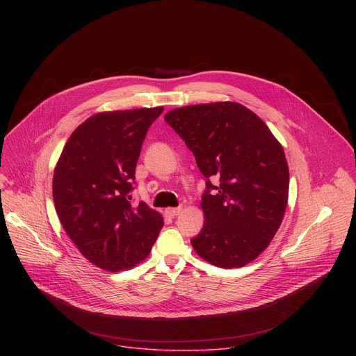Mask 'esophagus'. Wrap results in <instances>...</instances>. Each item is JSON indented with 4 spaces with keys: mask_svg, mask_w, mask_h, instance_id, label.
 I'll list each match as a JSON object with an SVG mask.
<instances>
[{
    "mask_svg": "<svg viewBox=\"0 0 356 356\" xmlns=\"http://www.w3.org/2000/svg\"><path fill=\"white\" fill-rule=\"evenodd\" d=\"M180 211H181L180 207H177V209H166V214H168L169 217H176V216L180 214Z\"/></svg>",
    "mask_w": 356,
    "mask_h": 356,
    "instance_id": "obj_1",
    "label": "esophagus"
}]
</instances>
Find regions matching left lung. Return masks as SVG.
<instances>
[{
  "label": "left lung",
  "instance_id": "left-lung-1",
  "mask_svg": "<svg viewBox=\"0 0 356 356\" xmlns=\"http://www.w3.org/2000/svg\"><path fill=\"white\" fill-rule=\"evenodd\" d=\"M165 121L193 152L207 180L204 225L191 239L218 268L257 259L277 232L289 197V166L268 125L246 107L224 103L175 108Z\"/></svg>",
  "mask_w": 356,
  "mask_h": 356
}]
</instances>
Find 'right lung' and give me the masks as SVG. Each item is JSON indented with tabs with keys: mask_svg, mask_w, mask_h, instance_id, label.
<instances>
[{
	"mask_svg": "<svg viewBox=\"0 0 356 356\" xmlns=\"http://www.w3.org/2000/svg\"><path fill=\"white\" fill-rule=\"evenodd\" d=\"M162 113L163 107L98 113L74 129L56 165L59 220L83 257L101 269L142 262L163 227L158 211L129 201L143 139Z\"/></svg>",
	"mask_w": 356,
	"mask_h": 356,
	"instance_id": "right-lung-1",
	"label": "right lung"
}]
</instances>
